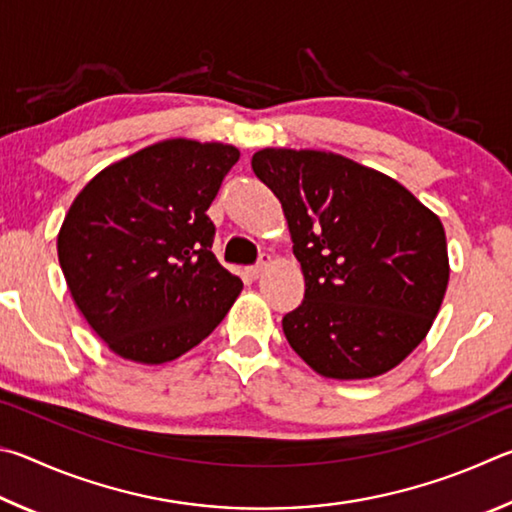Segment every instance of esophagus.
<instances>
[{
  "label": "esophagus",
  "instance_id": "obj_1",
  "mask_svg": "<svg viewBox=\"0 0 512 512\" xmlns=\"http://www.w3.org/2000/svg\"><path fill=\"white\" fill-rule=\"evenodd\" d=\"M267 267H270V256L263 254L261 261H258L254 267H249V274L254 276V279H258V276H261L267 270Z\"/></svg>",
  "mask_w": 512,
  "mask_h": 512
}]
</instances>
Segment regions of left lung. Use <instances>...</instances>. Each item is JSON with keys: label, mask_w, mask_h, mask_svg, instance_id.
Returning a JSON list of instances; mask_svg holds the SVG:
<instances>
[{"label": "left lung", "mask_w": 512, "mask_h": 512, "mask_svg": "<svg viewBox=\"0 0 512 512\" xmlns=\"http://www.w3.org/2000/svg\"><path fill=\"white\" fill-rule=\"evenodd\" d=\"M256 177L279 197L306 297L283 333L312 371L369 380L427 337L450 281L445 229L380 170L326 150L263 148Z\"/></svg>", "instance_id": "8db88e82"}]
</instances>
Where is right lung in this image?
Returning <instances> with one entry per match:
<instances>
[{
  "mask_svg": "<svg viewBox=\"0 0 512 512\" xmlns=\"http://www.w3.org/2000/svg\"><path fill=\"white\" fill-rule=\"evenodd\" d=\"M240 159L220 141L164 139L89 179L58 231L76 308L114 355L166 364L213 333L242 281L211 251V202Z\"/></svg>",
  "mask_w": 512,
  "mask_h": 512,
  "instance_id": "right-lung-1",
  "label": "right lung"
}]
</instances>
